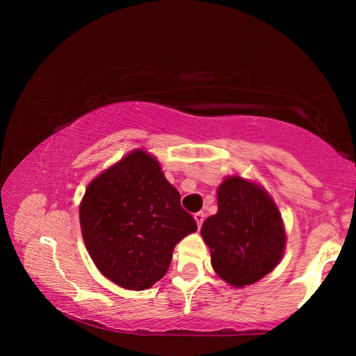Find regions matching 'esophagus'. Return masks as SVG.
<instances>
[{
	"mask_svg": "<svg viewBox=\"0 0 356 356\" xmlns=\"http://www.w3.org/2000/svg\"><path fill=\"white\" fill-rule=\"evenodd\" d=\"M195 221H196L197 227H201V226H202V221H204V213H202V212L195 213Z\"/></svg>",
	"mask_w": 356,
	"mask_h": 356,
	"instance_id": "esophagus-1",
	"label": "esophagus"
}]
</instances>
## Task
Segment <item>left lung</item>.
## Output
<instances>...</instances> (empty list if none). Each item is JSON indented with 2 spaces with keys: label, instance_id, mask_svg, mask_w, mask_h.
Instances as JSON below:
<instances>
[{
  "label": "left lung",
  "instance_id": "left-lung-1",
  "mask_svg": "<svg viewBox=\"0 0 356 356\" xmlns=\"http://www.w3.org/2000/svg\"><path fill=\"white\" fill-rule=\"evenodd\" d=\"M218 212L209 216L201 236L212 267L227 284H254L281 262L286 229L273 197L262 185L229 176L216 190Z\"/></svg>",
  "mask_w": 356,
  "mask_h": 356
}]
</instances>
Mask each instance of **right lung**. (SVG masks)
Wrapping results in <instances>:
<instances>
[{
    "instance_id": "1",
    "label": "right lung",
    "mask_w": 356,
    "mask_h": 356,
    "mask_svg": "<svg viewBox=\"0 0 356 356\" xmlns=\"http://www.w3.org/2000/svg\"><path fill=\"white\" fill-rule=\"evenodd\" d=\"M80 225L99 272L129 291H144L163 278L174 246L197 229L159 160L143 149L89 182Z\"/></svg>"
}]
</instances>
